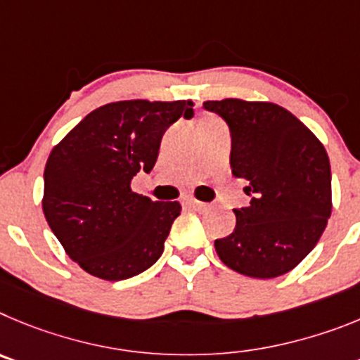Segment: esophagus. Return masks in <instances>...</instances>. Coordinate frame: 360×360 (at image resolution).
Returning a JSON list of instances; mask_svg holds the SVG:
<instances>
[{"instance_id": "1", "label": "esophagus", "mask_w": 360, "mask_h": 360, "mask_svg": "<svg viewBox=\"0 0 360 360\" xmlns=\"http://www.w3.org/2000/svg\"><path fill=\"white\" fill-rule=\"evenodd\" d=\"M186 204H188V206H190V208L197 210V212H202V210L208 208V204L200 202V200H197V199H188Z\"/></svg>"}]
</instances>
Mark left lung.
I'll return each instance as SVG.
<instances>
[{
	"label": "left lung",
	"instance_id": "1",
	"mask_svg": "<svg viewBox=\"0 0 360 360\" xmlns=\"http://www.w3.org/2000/svg\"><path fill=\"white\" fill-rule=\"evenodd\" d=\"M231 131V172L252 195L233 210L231 235L217 238L219 258L236 273L276 278L319 242L332 213V172L325 147L290 111L273 102L208 100Z\"/></svg>",
	"mask_w": 360,
	"mask_h": 360
}]
</instances>
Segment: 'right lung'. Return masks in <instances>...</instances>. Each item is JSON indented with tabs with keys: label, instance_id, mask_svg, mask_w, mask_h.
<instances>
[{
	"label": "right lung",
	"instance_id": "right-lung-1",
	"mask_svg": "<svg viewBox=\"0 0 360 360\" xmlns=\"http://www.w3.org/2000/svg\"><path fill=\"white\" fill-rule=\"evenodd\" d=\"M192 100L105 103L51 148L44 167L43 212L68 257L86 273L125 280L161 257L181 213L177 200H150L131 181L154 168L174 122L192 118Z\"/></svg>",
	"mask_w": 360,
	"mask_h": 360
}]
</instances>
